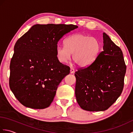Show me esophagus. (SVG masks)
Here are the masks:
<instances>
[{
  "label": "esophagus",
  "instance_id": "1",
  "mask_svg": "<svg viewBox=\"0 0 133 133\" xmlns=\"http://www.w3.org/2000/svg\"><path fill=\"white\" fill-rule=\"evenodd\" d=\"M75 72V70L72 68H70V73L71 74H73V73Z\"/></svg>",
  "mask_w": 133,
  "mask_h": 133
}]
</instances>
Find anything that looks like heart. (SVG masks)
<instances>
[{"label":"heart","mask_w":133,"mask_h":133,"mask_svg":"<svg viewBox=\"0 0 133 133\" xmlns=\"http://www.w3.org/2000/svg\"><path fill=\"white\" fill-rule=\"evenodd\" d=\"M101 50V43L97 38L78 33L64 41V46L56 47V58L61 63H66L72 58L79 66L87 67L93 63Z\"/></svg>","instance_id":"b5f03b06"}]
</instances>
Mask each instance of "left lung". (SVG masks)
<instances>
[{
    "label": "left lung",
    "mask_w": 133,
    "mask_h": 133,
    "mask_svg": "<svg viewBox=\"0 0 133 133\" xmlns=\"http://www.w3.org/2000/svg\"><path fill=\"white\" fill-rule=\"evenodd\" d=\"M103 51L90 66L75 72V97L82 109L104 111L122 92L126 66L120 48L103 33Z\"/></svg>",
    "instance_id": "8db88e82"
}]
</instances>
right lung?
I'll return each instance as SVG.
<instances>
[{
  "instance_id": "right-lung-1",
  "label": "right lung",
  "mask_w": 133,
  "mask_h": 133,
  "mask_svg": "<svg viewBox=\"0 0 133 133\" xmlns=\"http://www.w3.org/2000/svg\"><path fill=\"white\" fill-rule=\"evenodd\" d=\"M77 28L74 24H35L16 41L9 85L23 106L43 109L52 103L58 85L70 70L56 58V47L64 35Z\"/></svg>"
}]
</instances>
